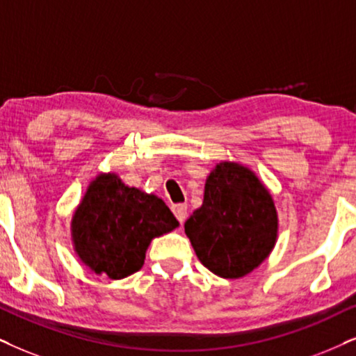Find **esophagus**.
I'll return each instance as SVG.
<instances>
[{
  "label": "esophagus",
  "mask_w": 356,
  "mask_h": 356,
  "mask_svg": "<svg viewBox=\"0 0 356 356\" xmlns=\"http://www.w3.org/2000/svg\"><path fill=\"white\" fill-rule=\"evenodd\" d=\"M172 211H174L175 218H177L179 222H181V223L186 222V218H187V205L186 204L172 205Z\"/></svg>",
  "instance_id": "1"
}]
</instances>
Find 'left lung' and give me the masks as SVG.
Wrapping results in <instances>:
<instances>
[{
	"label": "left lung",
	"mask_w": 356,
	"mask_h": 356,
	"mask_svg": "<svg viewBox=\"0 0 356 356\" xmlns=\"http://www.w3.org/2000/svg\"><path fill=\"white\" fill-rule=\"evenodd\" d=\"M186 233L205 268L220 277L236 279L271 253L276 209L250 169L222 163L207 179L204 204L186 222Z\"/></svg>",
	"instance_id": "left-lung-1"
}]
</instances>
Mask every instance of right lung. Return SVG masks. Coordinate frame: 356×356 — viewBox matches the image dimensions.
Listing matches in <instances>:
<instances>
[{"mask_svg":"<svg viewBox=\"0 0 356 356\" xmlns=\"http://www.w3.org/2000/svg\"><path fill=\"white\" fill-rule=\"evenodd\" d=\"M179 227L172 211L156 195L126 187L113 174L90 184L72 220L80 259L97 274L123 279L143 268L154 236Z\"/></svg>","mask_w":356,"mask_h":356,"instance_id":"right-lung-1","label":"right lung"}]
</instances>
